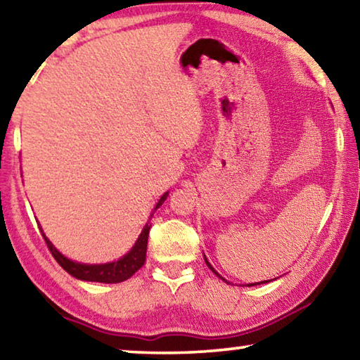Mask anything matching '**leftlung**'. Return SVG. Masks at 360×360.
<instances>
[{
	"mask_svg": "<svg viewBox=\"0 0 360 360\" xmlns=\"http://www.w3.org/2000/svg\"><path fill=\"white\" fill-rule=\"evenodd\" d=\"M205 262H206V265H208V268H210V270H211V271H214V273H216V275H217L219 278H221V279H224V278H222L221 275H219V273H217V271L214 270V268H212V266H211V264H210V262H208V260H206V257H205ZM224 281H225V279H224ZM225 283H227V281H225ZM264 283H268V281H262V284H264ZM257 284H260V283H257ZM248 285H255V284H248Z\"/></svg>",
	"mask_w": 360,
	"mask_h": 360,
	"instance_id": "8db88e82",
	"label": "left lung"
}]
</instances>
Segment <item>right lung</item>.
Here are the masks:
<instances>
[{
  "label": "right lung",
  "mask_w": 360,
  "mask_h": 360,
  "mask_svg": "<svg viewBox=\"0 0 360 360\" xmlns=\"http://www.w3.org/2000/svg\"><path fill=\"white\" fill-rule=\"evenodd\" d=\"M168 197V192H165L158 200L155 205V210L165 202ZM150 225L146 224L141 231V235L138 236V240L133 248L127 252L124 257L119 260H114L111 264H100V265H87V264H77V262H72L68 257H65L62 252H58L51 241L46 238V235L42 233L46 240V245L49 251L52 252L53 259L58 262V265L63 268L65 271H68L71 276L77 279H82V281H94V283H106V284H114V283H122L125 279L131 278L135 273L144 265L146 262V251H148V236H149Z\"/></svg>",
  "instance_id": "add662e5"
}]
</instances>
